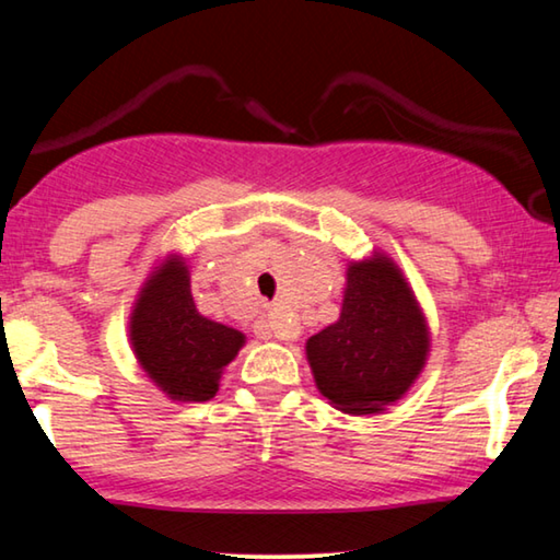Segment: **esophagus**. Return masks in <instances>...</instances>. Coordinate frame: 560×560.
Returning <instances> with one entry per match:
<instances>
[{
    "mask_svg": "<svg viewBox=\"0 0 560 560\" xmlns=\"http://www.w3.org/2000/svg\"><path fill=\"white\" fill-rule=\"evenodd\" d=\"M254 336L261 340H269V338L291 340L296 338V326H293L287 316L279 314V311H271V314L254 320Z\"/></svg>",
    "mask_w": 560,
    "mask_h": 560,
    "instance_id": "1",
    "label": "esophagus"
}]
</instances>
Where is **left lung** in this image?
I'll list each match as a JSON object with an SVG mask.
<instances>
[{"label":"left lung","instance_id":"1","mask_svg":"<svg viewBox=\"0 0 560 560\" xmlns=\"http://www.w3.org/2000/svg\"><path fill=\"white\" fill-rule=\"evenodd\" d=\"M428 353L430 328L420 303L381 252L350 261L340 318L306 340L316 387L348 415H373L400 400Z\"/></svg>","mask_w":560,"mask_h":560}]
</instances>
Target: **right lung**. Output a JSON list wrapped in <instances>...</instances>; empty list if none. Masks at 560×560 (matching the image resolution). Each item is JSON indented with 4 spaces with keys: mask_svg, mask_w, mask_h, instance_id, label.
Instances as JSON below:
<instances>
[{
    "mask_svg": "<svg viewBox=\"0 0 560 560\" xmlns=\"http://www.w3.org/2000/svg\"><path fill=\"white\" fill-rule=\"evenodd\" d=\"M130 346L138 363L170 400L205 402L220 390L222 368L244 346V334L202 316L183 257L150 273L130 314Z\"/></svg>",
    "mask_w": 560,
    "mask_h": 560,
    "instance_id": "1",
    "label": "right lung"
}]
</instances>
